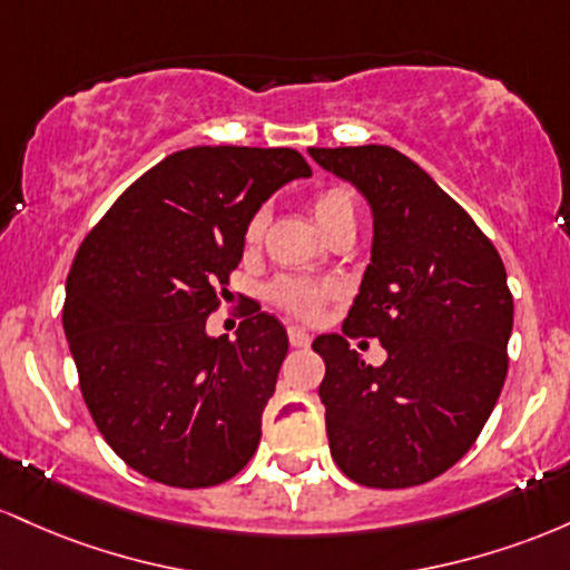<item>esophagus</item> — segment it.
<instances>
[{"instance_id": "34e87169", "label": "esophagus", "mask_w": 570, "mask_h": 570, "mask_svg": "<svg viewBox=\"0 0 570 570\" xmlns=\"http://www.w3.org/2000/svg\"><path fill=\"white\" fill-rule=\"evenodd\" d=\"M287 338H291L293 347H309L312 344V336L306 334L304 328H296V325H291V328H287Z\"/></svg>"}]
</instances>
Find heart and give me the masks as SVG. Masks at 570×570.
Returning <instances> with one entry per match:
<instances>
[{
  "label": "heart",
  "instance_id": "1",
  "mask_svg": "<svg viewBox=\"0 0 570 570\" xmlns=\"http://www.w3.org/2000/svg\"><path fill=\"white\" fill-rule=\"evenodd\" d=\"M312 215H315L317 226L323 228V234H331L338 226H355V196L347 185H328V188H320L309 202ZM266 217L264 213H255L245 228V242L255 247L264 236ZM268 296L272 302L285 309L287 315L302 317V320H315L323 306L334 302L338 296V287L328 283H312V279L302 277H279L277 283L268 287Z\"/></svg>",
  "mask_w": 570,
  "mask_h": 570
}]
</instances>
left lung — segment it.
Here are the masks:
<instances>
[{
	"label": "left lung",
	"instance_id": "left-lung-1",
	"mask_svg": "<svg viewBox=\"0 0 570 570\" xmlns=\"http://www.w3.org/2000/svg\"><path fill=\"white\" fill-rule=\"evenodd\" d=\"M353 183L374 215L371 264L342 334L312 350L325 361L331 458L380 490L425 484L471 450L507 380L514 302L495 245L460 204L387 145L309 147ZM389 350L368 367L348 338Z\"/></svg>",
	"mask_w": 570,
	"mask_h": 570
}]
</instances>
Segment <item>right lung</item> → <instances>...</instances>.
Wrapping results in <instances>:
<instances>
[{
    "label": "right lung",
    "mask_w": 570,
    "mask_h": 570,
    "mask_svg": "<svg viewBox=\"0 0 570 570\" xmlns=\"http://www.w3.org/2000/svg\"><path fill=\"white\" fill-rule=\"evenodd\" d=\"M291 147H188L131 183L82 239L63 334L80 393L112 452L169 488H213L258 450L287 355L274 315L207 336L245 228L285 183L309 177Z\"/></svg>",
    "instance_id": "right-lung-1"
}]
</instances>
